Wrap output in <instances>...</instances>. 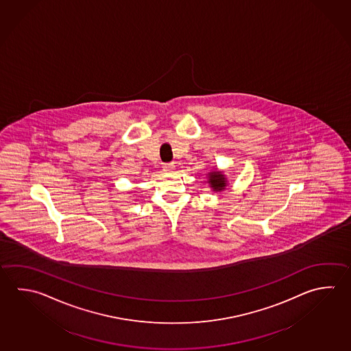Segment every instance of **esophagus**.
Wrapping results in <instances>:
<instances>
[{
    "instance_id": "obj_1",
    "label": "esophagus",
    "mask_w": 351,
    "mask_h": 351,
    "mask_svg": "<svg viewBox=\"0 0 351 351\" xmlns=\"http://www.w3.org/2000/svg\"><path fill=\"white\" fill-rule=\"evenodd\" d=\"M173 169H174V163H165L163 166L165 172H172Z\"/></svg>"
}]
</instances>
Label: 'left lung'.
<instances>
[{
	"instance_id": "8db88e82",
	"label": "left lung",
	"mask_w": 351,
	"mask_h": 351,
	"mask_svg": "<svg viewBox=\"0 0 351 351\" xmlns=\"http://www.w3.org/2000/svg\"><path fill=\"white\" fill-rule=\"evenodd\" d=\"M209 179H208V183L210 184L213 188V191H223L226 185H228V180L225 178L223 172L220 171H213V172L208 173Z\"/></svg>"
}]
</instances>
